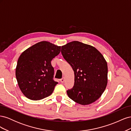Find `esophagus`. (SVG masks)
Wrapping results in <instances>:
<instances>
[{
	"label": "esophagus",
	"instance_id": "1",
	"mask_svg": "<svg viewBox=\"0 0 131 131\" xmlns=\"http://www.w3.org/2000/svg\"><path fill=\"white\" fill-rule=\"evenodd\" d=\"M60 81H61V82H62V83L64 82V78H62L61 79H60Z\"/></svg>",
	"mask_w": 131,
	"mask_h": 131
}]
</instances>
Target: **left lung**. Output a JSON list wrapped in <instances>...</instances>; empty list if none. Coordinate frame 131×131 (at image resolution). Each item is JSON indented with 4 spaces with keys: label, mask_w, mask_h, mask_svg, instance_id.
Wrapping results in <instances>:
<instances>
[{
    "label": "left lung",
    "mask_w": 131,
    "mask_h": 131,
    "mask_svg": "<svg viewBox=\"0 0 131 131\" xmlns=\"http://www.w3.org/2000/svg\"><path fill=\"white\" fill-rule=\"evenodd\" d=\"M61 52L74 72V85L67 91L78 104L88 105L100 98L108 83V65L94 47L78 41L62 46Z\"/></svg>",
    "instance_id": "8db88e82"
}]
</instances>
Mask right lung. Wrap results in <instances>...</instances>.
<instances>
[{
  "label": "right lung",
  "instance_id": "right-lung-1",
  "mask_svg": "<svg viewBox=\"0 0 131 131\" xmlns=\"http://www.w3.org/2000/svg\"><path fill=\"white\" fill-rule=\"evenodd\" d=\"M61 52V46L48 41L35 43L22 53L16 68V77L21 92L37 101L52 93L58 82L53 80L51 61Z\"/></svg>",
  "mask_w": 131,
  "mask_h": 131
}]
</instances>
